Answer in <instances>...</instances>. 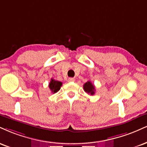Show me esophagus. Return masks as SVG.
<instances>
[{"mask_svg": "<svg viewBox=\"0 0 147 147\" xmlns=\"http://www.w3.org/2000/svg\"><path fill=\"white\" fill-rule=\"evenodd\" d=\"M68 81H69V82H73V81H75V79L74 78H72V77H70V78H68Z\"/></svg>", "mask_w": 147, "mask_h": 147, "instance_id": "obj_1", "label": "esophagus"}]
</instances>
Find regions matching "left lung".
Instances as JSON below:
<instances>
[{
	"label": "left lung",
	"instance_id": "obj_1",
	"mask_svg": "<svg viewBox=\"0 0 147 147\" xmlns=\"http://www.w3.org/2000/svg\"><path fill=\"white\" fill-rule=\"evenodd\" d=\"M84 91L86 92H87L88 94H90L91 95H93L94 94V92H95V88H94V86L92 84L90 81H87V82L84 85Z\"/></svg>",
	"mask_w": 147,
	"mask_h": 147
}]
</instances>
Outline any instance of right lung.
Wrapping results in <instances>:
<instances>
[{"mask_svg": "<svg viewBox=\"0 0 147 147\" xmlns=\"http://www.w3.org/2000/svg\"><path fill=\"white\" fill-rule=\"evenodd\" d=\"M61 86H62V83L61 81H56L53 79H51L50 83H49V87L53 93H56L59 90Z\"/></svg>", "mask_w": 147, "mask_h": 147, "instance_id": "right-lung-1", "label": "right lung"}]
</instances>
